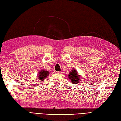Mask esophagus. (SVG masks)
<instances>
[{"mask_svg":"<svg viewBox=\"0 0 121 121\" xmlns=\"http://www.w3.org/2000/svg\"><path fill=\"white\" fill-rule=\"evenodd\" d=\"M55 73L56 74H61V72H58V71H55Z\"/></svg>","mask_w":121,"mask_h":121,"instance_id":"34e87169","label":"esophagus"}]
</instances>
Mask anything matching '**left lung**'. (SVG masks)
<instances>
[{"label":"left lung","instance_id":"obj_1","mask_svg":"<svg viewBox=\"0 0 121 121\" xmlns=\"http://www.w3.org/2000/svg\"><path fill=\"white\" fill-rule=\"evenodd\" d=\"M80 76L78 73L76 69H73L71 70L69 74H68V78L71 81L72 84L76 85L79 83L80 81Z\"/></svg>","mask_w":121,"mask_h":121}]
</instances>
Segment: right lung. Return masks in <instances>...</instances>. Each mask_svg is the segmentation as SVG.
<instances>
[{
    "label": "right lung",
    "mask_w": 121,
    "mask_h": 121,
    "mask_svg": "<svg viewBox=\"0 0 121 121\" xmlns=\"http://www.w3.org/2000/svg\"><path fill=\"white\" fill-rule=\"evenodd\" d=\"M49 74V72L45 70H42L39 72L38 74L37 75V77L36 79L38 80V82H40V81H44L46 78Z\"/></svg>",
    "instance_id": "right-lung-1"
}]
</instances>
